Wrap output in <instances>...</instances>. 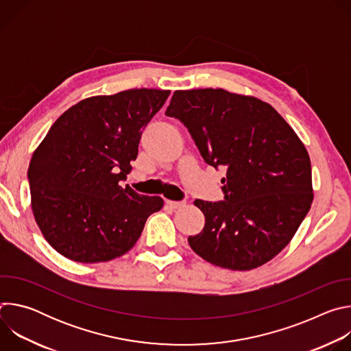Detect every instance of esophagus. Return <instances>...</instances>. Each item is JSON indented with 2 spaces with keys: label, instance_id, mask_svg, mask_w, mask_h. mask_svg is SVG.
Returning a JSON list of instances; mask_svg holds the SVG:
<instances>
[{
  "label": "esophagus",
  "instance_id": "obj_1",
  "mask_svg": "<svg viewBox=\"0 0 351 351\" xmlns=\"http://www.w3.org/2000/svg\"><path fill=\"white\" fill-rule=\"evenodd\" d=\"M167 206L168 207H171V208H173V210H178V208H182L183 206H184V203L183 202H171V199H167Z\"/></svg>",
  "mask_w": 351,
  "mask_h": 351
}]
</instances>
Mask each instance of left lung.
Listing matches in <instances>:
<instances>
[{
  "instance_id": "8db88e82",
  "label": "left lung",
  "mask_w": 351,
  "mask_h": 351,
  "mask_svg": "<svg viewBox=\"0 0 351 351\" xmlns=\"http://www.w3.org/2000/svg\"><path fill=\"white\" fill-rule=\"evenodd\" d=\"M165 115L187 128L208 165L226 168L223 202H194L206 225L187 239L193 252L233 271L272 260L313 203L304 144L269 104L222 88L178 90Z\"/></svg>"
}]
</instances>
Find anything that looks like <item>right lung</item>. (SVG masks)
<instances>
[{
    "mask_svg": "<svg viewBox=\"0 0 351 351\" xmlns=\"http://www.w3.org/2000/svg\"><path fill=\"white\" fill-rule=\"evenodd\" d=\"M169 90L132 88L71 107L48 130L27 169L34 219L64 257L83 264L121 257L164 199L119 182L137 158L141 130Z\"/></svg>",
    "mask_w": 351,
    "mask_h": 351,
    "instance_id": "1",
    "label": "right lung"
}]
</instances>
